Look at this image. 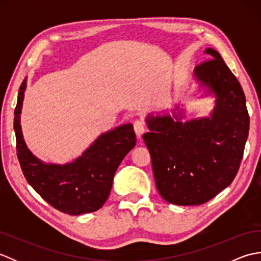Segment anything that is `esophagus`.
<instances>
[{
    "label": "esophagus",
    "instance_id": "esophagus-1",
    "mask_svg": "<svg viewBox=\"0 0 261 261\" xmlns=\"http://www.w3.org/2000/svg\"><path fill=\"white\" fill-rule=\"evenodd\" d=\"M134 127H135V131H136V135H137V137H138V139H141L142 135L145 134V131H146V125H145V123H143V122H142L141 120H137V121L135 122Z\"/></svg>",
    "mask_w": 261,
    "mask_h": 261
}]
</instances>
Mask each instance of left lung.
Returning a JSON list of instances; mask_svg holds the SVG:
<instances>
[{
  "instance_id": "left-lung-1",
  "label": "left lung",
  "mask_w": 261,
  "mask_h": 261,
  "mask_svg": "<svg viewBox=\"0 0 261 261\" xmlns=\"http://www.w3.org/2000/svg\"><path fill=\"white\" fill-rule=\"evenodd\" d=\"M208 60L193 77L202 96L215 97L208 116L185 119L182 104L171 113H150L143 140L151 156L156 187L175 205H201L228 187L239 170L249 134L245 93L221 55L205 49Z\"/></svg>"
}]
</instances>
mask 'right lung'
Here are the masks:
<instances>
[{"mask_svg": "<svg viewBox=\"0 0 261 261\" xmlns=\"http://www.w3.org/2000/svg\"><path fill=\"white\" fill-rule=\"evenodd\" d=\"M27 77L22 82L14 110L16 154L27 181L47 203L69 215L99 210L112 188L116 169L137 138L131 123L99 135L80 157L66 164L42 162L27 147L20 124Z\"/></svg>", "mask_w": 261, "mask_h": 261, "instance_id": "obj_1", "label": "right lung"}]
</instances>
